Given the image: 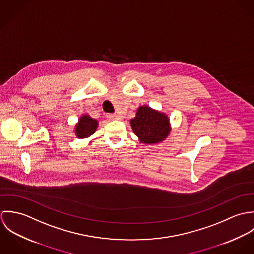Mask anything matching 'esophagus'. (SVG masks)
Listing matches in <instances>:
<instances>
[{
    "label": "esophagus",
    "mask_w": 254,
    "mask_h": 254,
    "mask_svg": "<svg viewBox=\"0 0 254 254\" xmlns=\"http://www.w3.org/2000/svg\"><path fill=\"white\" fill-rule=\"evenodd\" d=\"M107 117L110 119V120H113V119H116L117 118V114H114V113H109L107 115Z\"/></svg>",
    "instance_id": "obj_1"
}]
</instances>
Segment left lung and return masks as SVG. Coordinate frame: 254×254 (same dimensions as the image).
<instances>
[{"label":"left lung","mask_w":254,"mask_h":254,"mask_svg":"<svg viewBox=\"0 0 254 254\" xmlns=\"http://www.w3.org/2000/svg\"><path fill=\"white\" fill-rule=\"evenodd\" d=\"M131 126L140 141L145 144L159 143L170 132L168 117L146 106L139 108L136 117L131 120Z\"/></svg>","instance_id":"8db88e82"}]
</instances>
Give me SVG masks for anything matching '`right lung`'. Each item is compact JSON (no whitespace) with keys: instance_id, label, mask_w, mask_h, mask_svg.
Instances as JSON below:
<instances>
[{"instance_id":"1","label":"right lung","mask_w":254,"mask_h":254,"mask_svg":"<svg viewBox=\"0 0 254 254\" xmlns=\"http://www.w3.org/2000/svg\"><path fill=\"white\" fill-rule=\"evenodd\" d=\"M97 127L98 121L96 119L91 118L89 115H83L76 125L75 133L79 139L87 138L95 133Z\"/></svg>"}]
</instances>
